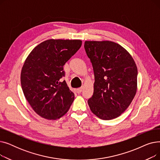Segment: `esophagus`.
Returning a JSON list of instances; mask_svg holds the SVG:
<instances>
[{
	"label": "esophagus",
	"instance_id": "esophagus-1",
	"mask_svg": "<svg viewBox=\"0 0 160 160\" xmlns=\"http://www.w3.org/2000/svg\"><path fill=\"white\" fill-rule=\"evenodd\" d=\"M82 91V88H78L77 89V93H78V94H80V93H81V92Z\"/></svg>",
	"mask_w": 160,
	"mask_h": 160
}]
</instances>
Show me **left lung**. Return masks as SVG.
Instances as JSON below:
<instances>
[{
    "instance_id": "obj_1",
    "label": "left lung",
    "mask_w": 160,
    "mask_h": 160,
    "mask_svg": "<svg viewBox=\"0 0 160 160\" xmlns=\"http://www.w3.org/2000/svg\"><path fill=\"white\" fill-rule=\"evenodd\" d=\"M84 48L95 76L93 95L88 101L90 110L103 120L117 118L136 95V63L127 50L112 41H86Z\"/></svg>"
}]
</instances>
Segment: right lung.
I'll return each mask as SVG.
<instances>
[{"instance_id": "obj_1", "label": "right lung", "mask_w": 160, "mask_h": 160, "mask_svg": "<svg viewBox=\"0 0 160 160\" xmlns=\"http://www.w3.org/2000/svg\"><path fill=\"white\" fill-rule=\"evenodd\" d=\"M82 45L78 39H48L33 48L21 74L25 98L34 112L48 120L60 118L72 103L74 95L65 80L63 65Z\"/></svg>"}]
</instances>
